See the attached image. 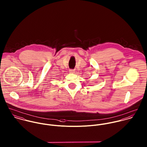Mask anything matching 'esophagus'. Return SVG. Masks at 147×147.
<instances>
[{
	"label": "esophagus",
	"instance_id": "obj_1",
	"mask_svg": "<svg viewBox=\"0 0 147 147\" xmlns=\"http://www.w3.org/2000/svg\"><path fill=\"white\" fill-rule=\"evenodd\" d=\"M69 72H71V73H74V72H75V70H74V69H70L69 70Z\"/></svg>",
	"mask_w": 147,
	"mask_h": 147
}]
</instances>
